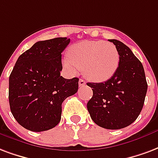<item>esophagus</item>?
<instances>
[{"instance_id":"1","label":"esophagus","mask_w":158,"mask_h":158,"mask_svg":"<svg viewBox=\"0 0 158 158\" xmlns=\"http://www.w3.org/2000/svg\"><path fill=\"white\" fill-rule=\"evenodd\" d=\"M79 87H83V86H85V80H84V79H79Z\"/></svg>"}]
</instances>
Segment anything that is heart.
Here are the masks:
<instances>
[{"label":"heart","mask_w":158,"mask_h":158,"mask_svg":"<svg viewBox=\"0 0 158 158\" xmlns=\"http://www.w3.org/2000/svg\"><path fill=\"white\" fill-rule=\"evenodd\" d=\"M120 54L116 47L105 41H84L73 44L63 65L71 72L76 69L84 71L85 77L94 82H104L116 72Z\"/></svg>","instance_id":"heart-1"}]
</instances>
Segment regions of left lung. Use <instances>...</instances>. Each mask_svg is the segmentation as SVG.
I'll use <instances>...</instances> for the list:
<instances>
[{
  "instance_id": "1",
  "label": "left lung",
  "mask_w": 158,
  "mask_h": 158,
  "mask_svg": "<svg viewBox=\"0 0 158 158\" xmlns=\"http://www.w3.org/2000/svg\"><path fill=\"white\" fill-rule=\"evenodd\" d=\"M120 54L116 72L106 82L87 83L93 96L87 103L91 119L99 127L118 130L133 123L140 115L148 91L144 69L129 48L115 39Z\"/></svg>"
}]
</instances>
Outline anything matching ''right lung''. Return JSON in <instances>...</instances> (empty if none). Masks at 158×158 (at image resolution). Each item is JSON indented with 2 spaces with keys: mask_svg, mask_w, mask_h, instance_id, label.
<instances>
[{
  "mask_svg": "<svg viewBox=\"0 0 158 158\" xmlns=\"http://www.w3.org/2000/svg\"><path fill=\"white\" fill-rule=\"evenodd\" d=\"M69 38L39 41L20 55L9 77L10 111L26 129L39 132L61 120L62 103L79 89V79L60 75L62 52Z\"/></svg>",
  "mask_w": 158,
  "mask_h": 158,
  "instance_id": "obj_1",
  "label": "right lung"
}]
</instances>
